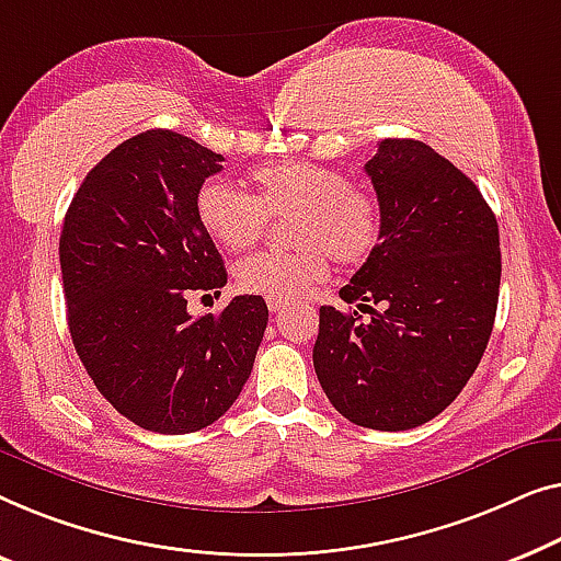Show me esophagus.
Here are the masks:
<instances>
[{"mask_svg": "<svg viewBox=\"0 0 561 561\" xmlns=\"http://www.w3.org/2000/svg\"><path fill=\"white\" fill-rule=\"evenodd\" d=\"M266 305H270L272 312H282V310H287L289 302H287V299H272L270 297V299H266Z\"/></svg>", "mask_w": 561, "mask_h": 561, "instance_id": "1", "label": "esophagus"}]
</instances>
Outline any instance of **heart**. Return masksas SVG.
<instances>
[{
	"label": "heart",
	"mask_w": 561,
	"mask_h": 561,
	"mask_svg": "<svg viewBox=\"0 0 561 561\" xmlns=\"http://www.w3.org/2000/svg\"><path fill=\"white\" fill-rule=\"evenodd\" d=\"M254 195L220 178L195 193V218L218 247L247 251L262 239L270 218L287 220L295 247L264 251L236 266V284L249 295L291 299L325 279L328 256L353 266L366 262L381 233L374 193L348 183L341 170L312 162H282L251 175Z\"/></svg>",
	"instance_id": "heart-1"
}]
</instances>
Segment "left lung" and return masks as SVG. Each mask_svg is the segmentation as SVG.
<instances>
[{
	"label": "left lung",
	"mask_w": 561,
	"mask_h": 561,
	"mask_svg": "<svg viewBox=\"0 0 561 561\" xmlns=\"http://www.w3.org/2000/svg\"><path fill=\"white\" fill-rule=\"evenodd\" d=\"M381 233L320 307L312 348L322 391L358 427L435 420L465 389L491 337L501 287L499 224L476 183L416 139H383L366 162Z\"/></svg>",
	"instance_id": "obj_1"
}]
</instances>
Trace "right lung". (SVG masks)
<instances>
[{"mask_svg":"<svg viewBox=\"0 0 561 561\" xmlns=\"http://www.w3.org/2000/svg\"><path fill=\"white\" fill-rule=\"evenodd\" d=\"M220 162L178 131H141L85 175L62 220L78 358L116 412L160 435L198 432L231 409L270 322L259 295L187 312L193 291L220 295L228 277L195 218V193Z\"/></svg>","mask_w":561,"mask_h":561,"instance_id":"1","label":"right lung"}]
</instances>
